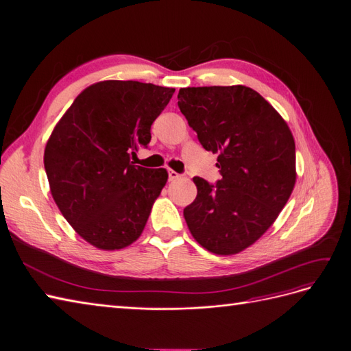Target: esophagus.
I'll use <instances>...</instances> for the list:
<instances>
[{
    "instance_id": "34e87169",
    "label": "esophagus",
    "mask_w": 351,
    "mask_h": 351,
    "mask_svg": "<svg viewBox=\"0 0 351 351\" xmlns=\"http://www.w3.org/2000/svg\"><path fill=\"white\" fill-rule=\"evenodd\" d=\"M167 173H169V180H176V179H179V178H180V175H179L178 172L172 171V169H169Z\"/></svg>"
}]
</instances>
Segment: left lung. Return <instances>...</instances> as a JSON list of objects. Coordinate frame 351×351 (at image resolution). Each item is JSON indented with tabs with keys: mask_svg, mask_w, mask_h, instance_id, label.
Returning <instances> with one entry per match:
<instances>
[{
	"mask_svg": "<svg viewBox=\"0 0 351 351\" xmlns=\"http://www.w3.org/2000/svg\"><path fill=\"white\" fill-rule=\"evenodd\" d=\"M178 106L202 147L218 153L221 179L195 176L184 210L191 234L215 254H237L261 239L296 180L295 140L280 114L244 85L180 88Z\"/></svg>",
	"mask_w": 351,
	"mask_h": 351,
	"instance_id": "1",
	"label": "left lung"
}]
</instances>
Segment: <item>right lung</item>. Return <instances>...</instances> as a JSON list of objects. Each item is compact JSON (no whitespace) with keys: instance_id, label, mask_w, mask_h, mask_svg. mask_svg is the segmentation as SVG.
<instances>
[{"instance_id":"add662e5","label":"right lung","mask_w":351,"mask_h":351,"mask_svg":"<svg viewBox=\"0 0 351 351\" xmlns=\"http://www.w3.org/2000/svg\"><path fill=\"white\" fill-rule=\"evenodd\" d=\"M173 93L137 81L97 82L75 98L51 132L45 149L51 197L94 247L124 249L145 230L167 172L130 159L147 147L150 127Z\"/></svg>"}]
</instances>
